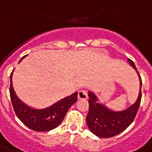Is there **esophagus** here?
Returning <instances> with one entry per match:
<instances>
[{
  "mask_svg": "<svg viewBox=\"0 0 152 152\" xmlns=\"http://www.w3.org/2000/svg\"><path fill=\"white\" fill-rule=\"evenodd\" d=\"M78 98L80 99H86L88 98V91L81 90L78 92Z\"/></svg>",
  "mask_w": 152,
  "mask_h": 152,
  "instance_id": "34e87169",
  "label": "esophagus"
}]
</instances>
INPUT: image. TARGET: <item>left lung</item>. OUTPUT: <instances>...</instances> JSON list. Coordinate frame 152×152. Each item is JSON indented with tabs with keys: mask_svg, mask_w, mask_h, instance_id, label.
I'll return each mask as SVG.
<instances>
[{
	"mask_svg": "<svg viewBox=\"0 0 152 152\" xmlns=\"http://www.w3.org/2000/svg\"><path fill=\"white\" fill-rule=\"evenodd\" d=\"M129 61L136 69L140 80L139 97L133 105L125 110L112 111L102 104L99 103L97 98L92 92L88 93V96L90 98V99L88 100L89 112L86 118V121L89 129L97 137L109 138L117 136L126 129L132 124L137 116L141 102L142 80L134 62L129 59Z\"/></svg>",
	"mask_w": 152,
	"mask_h": 152,
	"instance_id": "left-lung-1",
	"label": "left lung"
}]
</instances>
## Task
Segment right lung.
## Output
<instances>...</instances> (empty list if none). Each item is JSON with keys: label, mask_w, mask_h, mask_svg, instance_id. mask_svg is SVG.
<instances>
[{"label": "right lung", "mask_w": 152, "mask_h": 152, "mask_svg": "<svg viewBox=\"0 0 152 152\" xmlns=\"http://www.w3.org/2000/svg\"><path fill=\"white\" fill-rule=\"evenodd\" d=\"M12 72L10 75L9 93L13 110L17 118L27 127L34 131L46 132L57 127L65 117L70 106L77 101L78 92H75L48 108L42 110L32 109L22 102L15 95L12 85Z\"/></svg>", "instance_id": "right-lung-1"}]
</instances>
